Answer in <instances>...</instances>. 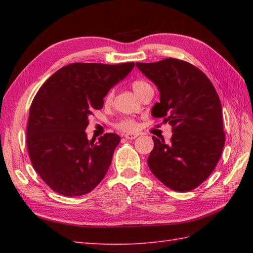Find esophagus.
Here are the masks:
<instances>
[{"label":"esophagus","instance_id":"1","mask_svg":"<svg viewBox=\"0 0 253 253\" xmlns=\"http://www.w3.org/2000/svg\"><path fill=\"white\" fill-rule=\"evenodd\" d=\"M138 137V133H126L125 138L128 139V140H132V139H135Z\"/></svg>","mask_w":253,"mask_h":253}]
</instances>
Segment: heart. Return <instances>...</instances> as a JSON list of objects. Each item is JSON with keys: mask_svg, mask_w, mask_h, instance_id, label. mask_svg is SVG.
Listing matches in <instances>:
<instances>
[{"mask_svg": "<svg viewBox=\"0 0 253 253\" xmlns=\"http://www.w3.org/2000/svg\"><path fill=\"white\" fill-rule=\"evenodd\" d=\"M149 85L150 84L146 82H143V80H135V82L131 83V88L133 91H135V93L137 95L140 93L144 88L149 87ZM111 99H112V93L109 92L105 96V102H110ZM136 127H137V123L133 120H131V118H124V120L117 123V128H120L121 130H124V131H132L136 129Z\"/></svg>", "mask_w": 253, "mask_h": 253, "instance_id": "1", "label": "heart"}]
</instances>
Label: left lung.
Instances as JSON below:
<instances>
[{
    "label": "left lung",
    "mask_w": 253,
    "mask_h": 253,
    "mask_svg": "<svg viewBox=\"0 0 253 253\" xmlns=\"http://www.w3.org/2000/svg\"><path fill=\"white\" fill-rule=\"evenodd\" d=\"M136 66L160 91L152 116L163 118L173 131L169 143L152 137L149 168L171 190L195 189L215 169L225 144L216 90L200 69L177 58Z\"/></svg>",
    "instance_id": "1"
}]
</instances>
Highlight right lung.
<instances>
[{
  "label": "right lung",
  "mask_w": 253,
  "mask_h": 253,
  "mask_svg": "<svg viewBox=\"0 0 253 253\" xmlns=\"http://www.w3.org/2000/svg\"><path fill=\"white\" fill-rule=\"evenodd\" d=\"M133 66L73 63L41 85L29 110L26 141L32 168L52 190L83 196L104 178L121 137L105 133L88 140L84 129L109 90Z\"/></svg>",
  "instance_id": "obj_1"
}]
</instances>
